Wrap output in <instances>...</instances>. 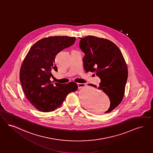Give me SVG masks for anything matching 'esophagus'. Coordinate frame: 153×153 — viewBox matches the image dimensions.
<instances>
[{"mask_svg": "<svg viewBox=\"0 0 153 153\" xmlns=\"http://www.w3.org/2000/svg\"><path fill=\"white\" fill-rule=\"evenodd\" d=\"M77 85L78 88H81V87L84 86L85 85V84H81V83H77Z\"/></svg>", "mask_w": 153, "mask_h": 153, "instance_id": "esophagus-1", "label": "esophagus"}]
</instances>
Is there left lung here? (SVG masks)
Returning <instances> with one entry per match:
<instances>
[{
	"label": "left lung",
	"instance_id": "left-lung-1",
	"mask_svg": "<svg viewBox=\"0 0 153 153\" xmlns=\"http://www.w3.org/2000/svg\"><path fill=\"white\" fill-rule=\"evenodd\" d=\"M80 49L85 53L84 69L95 72L101 79L97 88L108 96L109 113L121 103L128 77V68L121 51L110 40L94 36L80 38ZM97 88V86L89 84Z\"/></svg>",
	"mask_w": 153,
	"mask_h": 153
}]
</instances>
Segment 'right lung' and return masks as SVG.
Segmentation results:
<instances>
[{
    "mask_svg": "<svg viewBox=\"0 0 153 153\" xmlns=\"http://www.w3.org/2000/svg\"><path fill=\"white\" fill-rule=\"evenodd\" d=\"M74 37L51 36L35 43L28 51L20 71V81L27 99L43 112L59 108L68 94L77 89L74 82L61 84L50 80L51 72L57 71L55 57L63 49L72 45Z\"/></svg>",
    "mask_w": 153,
    "mask_h": 153,
    "instance_id": "add662e5",
    "label": "right lung"
}]
</instances>
